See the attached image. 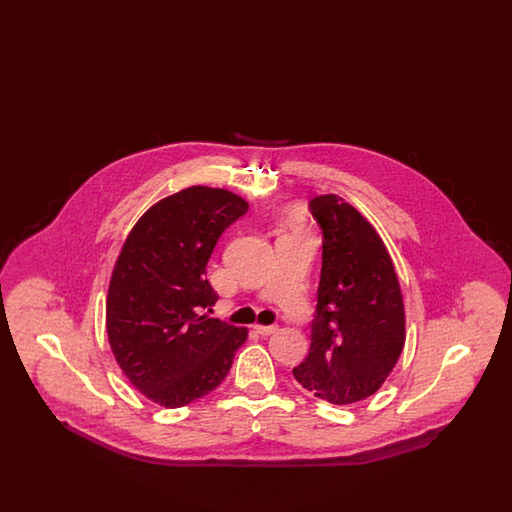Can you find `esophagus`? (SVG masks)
Wrapping results in <instances>:
<instances>
[{
    "label": "esophagus",
    "instance_id": "34e87169",
    "mask_svg": "<svg viewBox=\"0 0 512 512\" xmlns=\"http://www.w3.org/2000/svg\"><path fill=\"white\" fill-rule=\"evenodd\" d=\"M253 328H255V332H257V334H261V336H270V334H274V332L278 330V326H274V324H272V326H263V324H255Z\"/></svg>",
    "mask_w": 512,
    "mask_h": 512
}]
</instances>
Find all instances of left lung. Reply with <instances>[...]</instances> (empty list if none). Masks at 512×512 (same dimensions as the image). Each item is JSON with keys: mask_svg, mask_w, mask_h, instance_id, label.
<instances>
[{"mask_svg": "<svg viewBox=\"0 0 512 512\" xmlns=\"http://www.w3.org/2000/svg\"><path fill=\"white\" fill-rule=\"evenodd\" d=\"M322 270L311 347L293 368L305 390L351 405L382 388L405 345V305L388 247L343 197L318 195Z\"/></svg>", "mask_w": 512, "mask_h": 512, "instance_id": "obj_1", "label": "left lung"}]
</instances>
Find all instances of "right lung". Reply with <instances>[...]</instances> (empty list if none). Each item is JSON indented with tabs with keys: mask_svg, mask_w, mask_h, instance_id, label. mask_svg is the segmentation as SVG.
I'll list each match as a JSON object with an SVG mask.
<instances>
[{
	"mask_svg": "<svg viewBox=\"0 0 512 512\" xmlns=\"http://www.w3.org/2000/svg\"><path fill=\"white\" fill-rule=\"evenodd\" d=\"M247 207L228 190L192 186L151 205L122 244L107 292V338L124 376L161 407L215 390L247 340V328L205 313L219 299L205 267Z\"/></svg>",
	"mask_w": 512,
	"mask_h": 512,
	"instance_id": "right-lung-1",
	"label": "right lung"
}]
</instances>
